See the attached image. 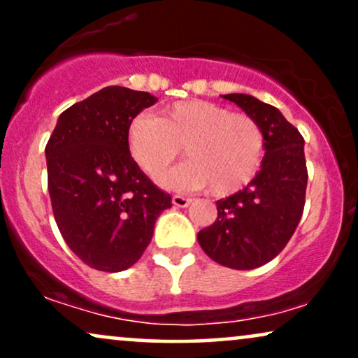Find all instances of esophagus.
I'll return each mask as SVG.
<instances>
[{"instance_id": "1", "label": "esophagus", "mask_w": 358, "mask_h": 358, "mask_svg": "<svg viewBox=\"0 0 358 358\" xmlns=\"http://www.w3.org/2000/svg\"><path fill=\"white\" fill-rule=\"evenodd\" d=\"M171 202H173L175 207H188V205L192 203V199H188V196H183V195H173V199H171Z\"/></svg>"}]
</instances>
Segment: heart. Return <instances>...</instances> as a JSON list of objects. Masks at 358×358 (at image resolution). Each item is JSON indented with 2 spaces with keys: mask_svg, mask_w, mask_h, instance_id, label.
Here are the masks:
<instances>
[{
  "mask_svg": "<svg viewBox=\"0 0 358 358\" xmlns=\"http://www.w3.org/2000/svg\"><path fill=\"white\" fill-rule=\"evenodd\" d=\"M182 166L162 176L176 190L208 188L215 196L237 193L256 178L266 151L264 131L252 116L208 101H180L158 116L139 114L127 124V150L148 176L178 158Z\"/></svg>",
  "mask_w": 358,
  "mask_h": 358,
  "instance_id": "heart-1",
  "label": "heart"
}]
</instances>
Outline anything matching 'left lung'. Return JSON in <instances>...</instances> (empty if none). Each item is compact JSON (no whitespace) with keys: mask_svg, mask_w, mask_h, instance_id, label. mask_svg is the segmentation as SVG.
<instances>
[{"mask_svg":"<svg viewBox=\"0 0 358 358\" xmlns=\"http://www.w3.org/2000/svg\"><path fill=\"white\" fill-rule=\"evenodd\" d=\"M261 124L266 155L256 178L217 202V220L196 239L208 257L231 269H256L293 237L306 199L305 139L274 106L248 94H227Z\"/></svg>","mask_w":358,"mask_h":358,"instance_id":"1","label":"left lung"}]
</instances>
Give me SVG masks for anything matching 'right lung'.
<instances>
[{
	"mask_svg": "<svg viewBox=\"0 0 358 358\" xmlns=\"http://www.w3.org/2000/svg\"><path fill=\"white\" fill-rule=\"evenodd\" d=\"M158 101L119 85L101 89L60 114L45 155L59 231L89 268L117 273L143 256L171 195L139 170L127 124Z\"/></svg>",
	"mask_w": 358,
	"mask_h": 358,
	"instance_id": "obj_1",
	"label": "right lung"
}]
</instances>
